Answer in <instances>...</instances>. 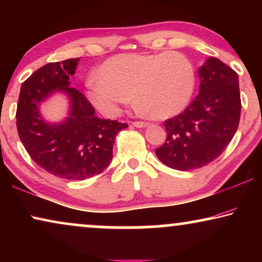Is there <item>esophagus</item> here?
Returning <instances> with one entry per match:
<instances>
[{
    "mask_svg": "<svg viewBox=\"0 0 262 262\" xmlns=\"http://www.w3.org/2000/svg\"><path fill=\"white\" fill-rule=\"evenodd\" d=\"M132 125H134V126H136V127L142 128V127H146L149 124L148 123H144V121H134V123H132Z\"/></svg>",
    "mask_w": 262,
    "mask_h": 262,
    "instance_id": "esophagus-1",
    "label": "esophagus"
}]
</instances>
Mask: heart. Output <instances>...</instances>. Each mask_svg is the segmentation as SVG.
Masks as SVG:
<instances>
[{
	"label": "heart",
	"mask_w": 262,
	"mask_h": 262,
	"mask_svg": "<svg viewBox=\"0 0 262 262\" xmlns=\"http://www.w3.org/2000/svg\"><path fill=\"white\" fill-rule=\"evenodd\" d=\"M89 81L88 98L102 114L114 117L134 98L155 119H167L188 105L194 68L184 53H124L101 64Z\"/></svg>",
	"instance_id": "obj_1"
}]
</instances>
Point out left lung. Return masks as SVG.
<instances>
[{"label":"left lung","instance_id":"obj_1","mask_svg":"<svg viewBox=\"0 0 262 262\" xmlns=\"http://www.w3.org/2000/svg\"><path fill=\"white\" fill-rule=\"evenodd\" d=\"M199 94L179 116L164 121L167 139L155 150L178 170L202 168L216 160L234 137L241 116L238 76L218 58L198 69Z\"/></svg>","mask_w":262,"mask_h":262}]
</instances>
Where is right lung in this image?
Here are the masks:
<instances>
[{
  "label": "right lung",
  "instance_id": "right-lung-1",
  "mask_svg": "<svg viewBox=\"0 0 262 262\" xmlns=\"http://www.w3.org/2000/svg\"><path fill=\"white\" fill-rule=\"evenodd\" d=\"M80 58L49 63L24 82L16 110L19 137L32 160L55 177L84 180L98 175L113 157L114 139L127 124L101 119L76 88L70 76ZM56 92L68 99V116L58 123L48 122L41 103Z\"/></svg>",
  "mask_w": 262,
  "mask_h": 262
}]
</instances>
